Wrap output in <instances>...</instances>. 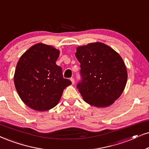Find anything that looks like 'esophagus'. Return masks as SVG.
Returning a JSON list of instances; mask_svg holds the SVG:
<instances>
[{"label":"esophagus","mask_w":149,"mask_h":149,"mask_svg":"<svg viewBox=\"0 0 149 149\" xmlns=\"http://www.w3.org/2000/svg\"><path fill=\"white\" fill-rule=\"evenodd\" d=\"M71 83H72V84H73L75 83V80H74V78H71Z\"/></svg>","instance_id":"obj_1"}]
</instances>
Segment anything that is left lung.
I'll list each match as a JSON object with an SVG mask.
<instances>
[{
	"mask_svg": "<svg viewBox=\"0 0 149 149\" xmlns=\"http://www.w3.org/2000/svg\"><path fill=\"white\" fill-rule=\"evenodd\" d=\"M81 80L77 88L84 100L97 107H108L125 89L127 71L123 60L110 47L101 42L79 47Z\"/></svg>",
	"mask_w": 149,
	"mask_h": 149,
	"instance_id": "8db88e82",
	"label": "left lung"
}]
</instances>
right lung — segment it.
Wrapping results in <instances>:
<instances>
[{"label":"right lung","mask_w":149,"mask_h":149,"mask_svg":"<svg viewBox=\"0 0 149 149\" xmlns=\"http://www.w3.org/2000/svg\"><path fill=\"white\" fill-rule=\"evenodd\" d=\"M59 51L38 43L20 57L14 74L16 91L23 102L39 111L57 105L63 90L70 85L63 78L61 67L56 65Z\"/></svg>","instance_id":"right-lung-1"}]
</instances>
